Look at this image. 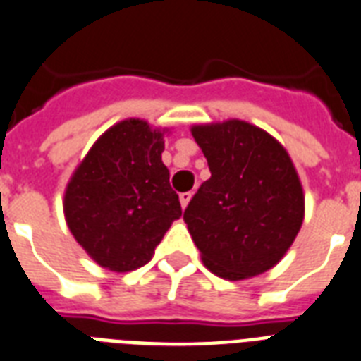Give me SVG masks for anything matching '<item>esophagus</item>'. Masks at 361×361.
Listing matches in <instances>:
<instances>
[{
  "instance_id": "obj_1",
  "label": "esophagus",
  "mask_w": 361,
  "mask_h": 361,
  "mask_svg": "<svg viewBox=\"0 0 361 361\" xmlns=\"http://www.w3.org/2000/svg\"><path fill=\"white\" fill-rule=\"evenodd\" d=\"M178 199H180V204H183V208H186L188 202H190V199H192V192H183L180 195H178Z\"/></svg>"
}]
</instances>
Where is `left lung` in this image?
Wrapping results in <instances>:
<instances>
[{"mask_svg": "<svg viewBox=\"0 0 361 361\" xmlns=\"http://www.w3.org/2000/svg\"><path fill=\"white\" fill-rule=\"evenodd\" d=\"M210 178L184 210L204 266L241 281L271 269L305 219V195L286 149L266 130L240 120L195 125Z\"/></svg>", "mask_w": 361, "mask_h": 361, "instance_id": "obj_1", "label": "left lung"}]
</instances>
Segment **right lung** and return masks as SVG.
Returning <instances> with one entry per match:
<instances>
[{"label": "right lung", "instance_id": "obj_1", "mask_svg": "<svg viewBox=\"0 0 361 361\" xmlns=\"http://www.w3.org/2000/svg\"><path fill=\"white\" fill-rule=\"evenodd\" d=\"M164 136L142 120H125L101 136L71 177L64 214L71 234L101 267L145 266L183 216L162 162Z\"/></svg>", "mask_w": 361, "mask_h": 361}]
</instances>
